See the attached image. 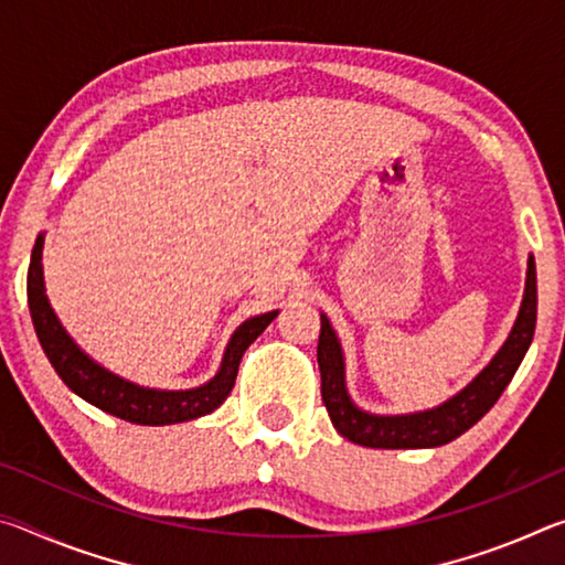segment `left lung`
I'll return each instance as SVG.
<instances>
[{"label":"left lung","mask_w":565,"mask_h":565,"mask_svg":"<svg viewBox=\"0 0 565 565\" xmlns=\"http://www.w3.org/2000/svg\"><path fill=\"white\" fill-rule=\"evenodd\" d=\"M535 311H539V294H535V264L531 256L519 319L501 351L461 394L448 398L444 406L408 416H374L351 404L347 384H343V356L337 333L329 319L321 317L317 359L321 371V398L327 404L331 424L343 438L369 448H434L454 441L489 414L503 388L511 384L515 369L521 366L533 341Z\"/></svg>","instance_id":"left-lung-1"}]
</instances>
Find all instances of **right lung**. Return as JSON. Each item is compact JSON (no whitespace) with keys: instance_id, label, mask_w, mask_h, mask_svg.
<instances>
[{"instance_id":"obj_1","label":"right lung","mask_w":565,"mask_h":565,"mask_svg":"<svg viewBox=\"0 0 565 565\" xmlns=\"http://www.w3.org/2000/svg\"><path fill=\"white\" fill-rule=\"evenodd\" d=\"M42 246L44 236L36 238L32 252L30 276H26V299H30L34 331L36 337H40L46 359H50L56 374H60V379L76 396H82L84 401H89V404L107 411L111 416L129 420V424L167 426L212 414V411L222 406L226 396L232 394L244 351L252 347L256 337H262V331L269 327L276 319V313H279L269 311L262 313V317L244 321L242 327L234 331L232 341H228L222 369H218V374L209 381V384L191 391L145 388L129 384V381L114 376L107 369H102L99 363H94L87 353L70 339V333L62 329L60 319L54 317L52 306L44 296Z\"/></svg>"}]
</instances>
